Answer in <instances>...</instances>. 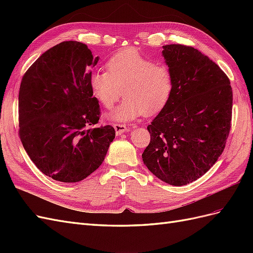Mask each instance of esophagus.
Wrapping results in <instances>:
<instances>
[{
	"label": "esophagus",
	"mask_w": 253,
	"mask_h": 253,
	"mask_svg": "<svg viewBox=\"0 0 253 253\" xmlns=\"http://www.w3.org/2000/svg\"><path fill=\"white\" fill-rule=\"evenodd\" d=\"M114 128H115V131H116L117 135H121V134L126 133L129 131L128 127L126 125H120V124L114 125Z\"/></svg>",
	"instance_id": "obj_1"
}]
</instances>
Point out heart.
<instances>
[{
    "instance_id": "obj_1",
    "label": "heart",
    "mask_w": 253,
    "mask_h": 253,
    "mask_svg": "<svg viewBox=\"0 0 253 253\" xmlns=\"http://www.w3.org/2000/svg\"><path fill=\"white\" fill-rule=\"evenodd\" d=\"M108 72L90 74L93 96L104 108L111 109L122 94L126 99L108 114L114 122H128L144 115H154L169 100L172 76L164 64H156L135 49L115 53L106 63Z\"/></svg>"
}]
</instances>
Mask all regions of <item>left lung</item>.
Instances as JSON below:
<instances>
[{"label": "left lung", "mask_w": 253, "mask_h": 253, "mask_svg": "<svg viewBox=\"0 0 253 253\" xmlns=\"http://www.w3.org/2000/svg\"><path fill=\"white\" fill-rule=\"evenodd\" d=\"M172 76L169 100L148 126L143 164L172 186L200 178L217 162L231 127L232 88L226 74L198 49L163 46Z\"/></svg>", "instance_id": "left-lung-1"}]
</instances>
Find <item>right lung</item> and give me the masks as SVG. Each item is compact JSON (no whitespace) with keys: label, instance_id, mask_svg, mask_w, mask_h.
Returning a JSON list of instances; mask_svg holds the SVG:
<instances>
[{"label":"right lung","instance_id":"add662e5","mask_svg":"<svg viewBox=\"0 0 253 253\" xmlns=\"http://www.w3.org/2000/svg\"><path fill=\"white\" fill-rule=\"evenodd\" d=\"M99 61L85 44L65 41L36 60L19 91V134L42 173L62 182L86 178L101 166L115 138L100 116L89 77Z\"/></svg>","mask_w":253,"mask_h":253}]
</instances>
